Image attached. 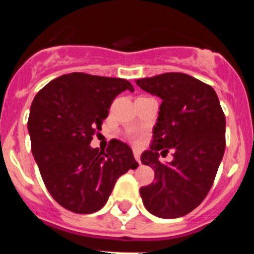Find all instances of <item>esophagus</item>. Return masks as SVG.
<instances>
[{
	"instance_id": "1",
	"label": "esophagus",
	"mask_w": 254,
	"mask_h": 254,
	"mask_svg": "<svg viewBox=\"0 0 254 254\" xmlns=\"http://www.w3.org/2000/svg\"><path fill=\"white\" fill-rule=\"evenodd\" d=\"M133 155H134V159L138 161V163H141V155H140V151L138 150H133Z\"/></svg>"
}]
</instances>
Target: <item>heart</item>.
Instances as JSON below:
<instances>
[{"instance_id": "b5f03b06", "label": "heart", "mask_w": 254, "mask_h": 254, "mask_svg": "<svg viewBox=\"0 0 254 254\" xmlns=\"http://www.w3.org/2000/svg\"><path fill=\"white\" fill-rule=\"evenodd\" d=\"M129 137L137 138L138 137V132L137 131H131V132H129Z\"/></svg>"}]
</instances>
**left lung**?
<instances>
[{"label": "left lung", "mask_w": 254, "mask_h": 254, "mask_svg": "<svg viewBox=\"0 0 254 254\" xmlns=\"http://www.w3.org/2000/svg\"><path fill=\"white\" fill-rule=\"evenodd\" d=\"M136 84L163 100L151 146L141 155L142 164L154 168L156 181L141 187V198L155 216H185L207 196L225 151L226 123L219 98L210 85L181 72ZM169 149L175 159L161 164L158 155Z\"/></svg>", "instance_id": "1"}]
</instances>
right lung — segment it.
Wrapping results in <instances>:
<instances>
[{
	"instance_id": "right-lung-1",
	"label": "right lung",
	"mask_w": 254,
	"mask_h": 254,
	"mask_svg": "<svg viewBox=\"0 0 254 254\" xmlns=\"http://www.w3.org/2000/svg\"><path fill=\"white\" fill-rule=\"evenodd\" d=\"M125 90L133 91L125 78L72 72L52 80L31 103V151L47 190L66 210H100L117 179L138 167L122 141L112 140L107 151L90 146L112 102Z\"/></svg>"
}]
</instances>
